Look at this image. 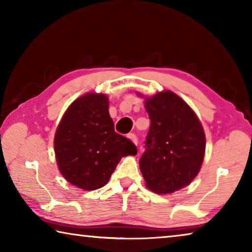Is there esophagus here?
<instances>
[{
	"label": "esophagus",
	"mask_w": 252,
	"mask_h": 252,
	"mask_svg": "<svg viewBox=\"0 0 252 252\" xmlns=\"http://www.w3.org/2000/svg\"><path fill=\"white\" fill-rule=\"evenodd\" d=\"M129 138H130V140L133 143H138V138H136V135L134 134V133H131V134H129Z\"/></svg>",
	"instance_id": "esophagus-1"
}]
</instances>
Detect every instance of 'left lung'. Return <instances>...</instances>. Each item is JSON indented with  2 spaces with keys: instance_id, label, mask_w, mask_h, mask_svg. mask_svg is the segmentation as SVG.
<instances>
[{
  "instance_id": "obj_1",
  "label": "left lung",
  "mask_w": 252,
  "mask_h": 252,
  "mask_svg": "<svg viewBox=\"0 0 252 252\" xmlns=\"http://www.w3.org/2000/svg\"><path fill=\"white\" fill-rule=\"evenodd\" d=\"M144 105L151 125L140 170L148 189L172 193L190 185L200 171L206 150L203 127L193 110L172 91L146 97Z\"/></svg>"
}]
</instances>
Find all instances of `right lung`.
<instances>
[{"label":"right lung","mask_w":252,"mask_h":252,"mask_svg":"<svg viewBox=\"0 0 252 252\" xmlns=\"http://www.w3.org/2000/svg\"><path fill=\"white\" fill-rule=\"evenodd\" d=\"M54 152L67 182L83 190H96L108 183L121 158L136 155V148L114 131L108 96L87 93L62 117L54 135Z\"/></svg>","instance_id":"1"}]
</instances>
